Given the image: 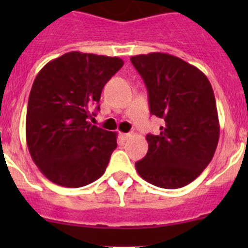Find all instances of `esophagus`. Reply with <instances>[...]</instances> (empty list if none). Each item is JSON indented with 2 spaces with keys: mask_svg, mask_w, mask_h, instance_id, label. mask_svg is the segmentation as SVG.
<instances>
[{
  "mask_svg": "<svg viewBox=\"0 0 248 248\" xmlns=\"http://www.w3.org/2000/svg\"><path fill=\"white\" fill-rule=\"evenodd\" d=\"M131 134L130 133H120V138H122L123 140H126L128 138H130Z\"/></svg>",
  "mask_w": 248,
  "mask_h": 248,
  "instance_id": "esophagus-1",
  "label": "esophagus"
}]
</instances>
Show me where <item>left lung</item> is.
Instances as JSON below:
<instances>
[{"label": "left lung", "mask_w": 248, "mask_h": 248, "mask_svg": "<svg viewBox=\"0 0 248 248\" xmlns=\"http://www.w3.org/2000/svg\"><path fill=\"white\" fill-rule=\"evenodd\" d=\"M149 94L150 113L161 118L159 135L135 163L140 176L163 189H179L209 165L220 137L217 108L207 77L179 57L161 52L130 58Z\"/></svg>", "instance_id": "left-lung-1"}]
</instances>
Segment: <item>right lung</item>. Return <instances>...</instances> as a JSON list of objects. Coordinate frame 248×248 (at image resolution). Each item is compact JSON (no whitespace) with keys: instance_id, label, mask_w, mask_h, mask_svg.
<instances>
[{"instance_id":"add662e5","label":"right lung","mask_w":248,"mask_h":248,"mask_svg":"<svg viewBox=\"0 0 248 248\" xmlns=\"http://www.w3.org/2000/svg\"><path fill=\"white\" fill-rule=\"evenodd\" d=\"M118 57L68 52L34 79L26 115L32 160L48 180L82 187L98 180L117 148V133L89 123L105 83L123 67Z\"/></svg>"}]
</instances>
